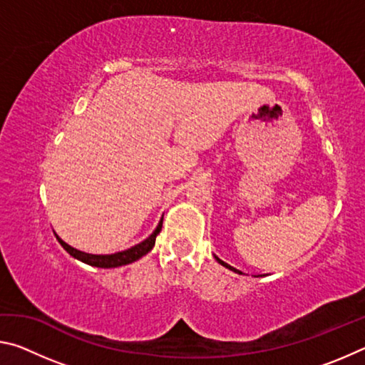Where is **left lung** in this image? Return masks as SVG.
Instances as JSON below:
<instances>
[{
    "label": "left lung",
    "instance_id": "left-lung-1",
    "mask_svg": "<svg viewBox=\"0 0 365 365\" xmlns=\"http://www.w3.org/2000/svg\"><path fill=\"white\" fill-rule=\"evenodd\" d=\"M215 257V261H217L220 265H224V267H227V269H230V270H233V272H237V274H242L243 275V272H240V270H237V269H235V267H232V265H228L227 262H224V261H222V259H219L217 256H214Z\"/></svg>",
    "mask_w": 365,
    "mask_h": 365
}]
</instances>
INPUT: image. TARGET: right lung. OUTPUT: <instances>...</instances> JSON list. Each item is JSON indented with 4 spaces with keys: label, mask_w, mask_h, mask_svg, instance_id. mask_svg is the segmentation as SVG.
<instances>
[{
    "label": "right lung",
    "mask_w": 365,
    "mask_h": 365,
    "mask_svg": "<svg viewBox=\"0 0 365 365\" xmlns=\"http://www.w3.org/2000/svg\"><path fill=\"white\" fill-rule=\"evenodd\" d=\"M160 228H163V219L159 220V224L156 227V230H154L150 237L143 242L132 246V248H128L125 251H120V252H114V255H90V252H83V251H78L76 248H72V246L67 245L66 242H63L56 233V238L58 242L61 243V246L69 252L72 257L78 259V261H82L88 265H93V267H101V269H110V267H120V265H127V264H132L135 261H138L140 257H143L145 255H148L153 250L154 243H156V237L160 232Z\"/></svg>",
    "instance_id": "right-lung-1"
}]
</instances>
